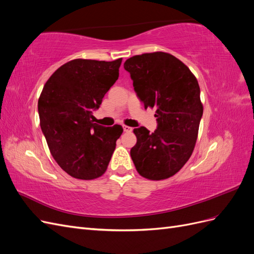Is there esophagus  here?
I'll return each instance as SVG.
<instances>
[{"label":"esophagus","mask_w":254,"mask_h":254,"mask_svg":"<svg viewBox=\"0 0 254 254\" xmlns=\"http://www.w3.org/2000/svg\"><path fill=\"white\" fill-rule=\"evenodd\" d=\"M123 129H124L125 132H131L132 131V128L129 127V126H123Z\"/></svg>","instance_id":"1"}]
</instances>
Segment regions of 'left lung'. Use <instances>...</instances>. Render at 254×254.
Wrapping results in <instances>:
<instances>
[{
    "mask_svg": "<svg viewBox=\"0 0 254 254\" xmlns=\"http://www.w3.org/2000/svg\"><path fill=\"white\" fill-rule=\"evenodd\" d=\"M137 97L145 109L155 108L158 126L133 130L136 144L130 156L137 173L163 180L178 173L194 150L203 107L194 74L168 53L142 54L125 61Z\"/></svg>",
    "mask_w": 254,
    "mask_h": 254,
    "instance_id": "left-lung-1",
    "label": "left lung"
}]
</instances>
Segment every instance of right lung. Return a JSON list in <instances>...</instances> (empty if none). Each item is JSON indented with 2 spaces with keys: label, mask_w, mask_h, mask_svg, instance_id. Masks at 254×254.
Returning <instances> with one entry per match:
<instances>
[{
  "label": "right lung",
  "mask_w": 254,
  "mask_h": 254,
  "mask_svg": "<svg viewBox=\"0 0 254 254\" xmlns=\"http://www.w3.org/2000/svg\"><path fill=\"white\" fill-rule=\"evenodd\" d=\"M122 58L113 61L74 59L45 82L38 101L41 130L53 158L76 179L92 180L108 167L121 125L93 123V111L119 78Z\"/></svg>",
  "instance_id": "add662e5"
}]
</instances>
